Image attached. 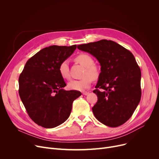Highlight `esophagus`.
<instances>
[{
	"label": "esophagus",
	"mask_w": 159,
	"mask_h": 159,
	"mask_svg": "<svg viewBox=\"0 0 159 159\" xmlns=\"http://www.w3.org/2000/svg\"><path fill=\"white\" fill-rule=\"evenodd\" d=\"M82 94L84 95H87L89 94V92H88V91H82Z\"/></svg>",
	"instance_id": "34e87169"
}]
</instances>
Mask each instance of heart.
<instances>
[{
  "instance_id": "obj_1",
  "label": "heart",
  "mask_w": 159,
  "mask_h": 159,
  "mask_svg": "<svg viewBox=\"0 0 159 159\" xmlns=\"http://www.w3.org/2000/svg\"><path fill=\"white\" fill-rule=\"evenodd\" d=\"M75 61L85 68L83 73V79L80 80H71L68 84V88L71 90L82 91L88 88L93 79H97L99 76V69L95 65L93 58L87 53H81L75 58ZM61 76L66 80L70 78L68 63L66 61H62L58 67Z\"/></svg>"
}]
</instances>
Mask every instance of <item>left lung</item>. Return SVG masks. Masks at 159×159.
Masks as SVG:
<instances>
[{
  "instance_id": "obj_1",
  "label": "left lung",
  "mask_w": 159,
  "mask_h": 159,
  "mask_svg": "<svg viewBox=\"0 0 159 159\" xmlns=\"http://www.w3.org/2000/svg\"><path fill=\"white\" fill-rule=\"evenodd\" d=\"M96 57L101 72L93 91L97 102L92 107L96 119L109 127L124 124L132 116L141 97V71L129 50L106 39L77 46Z\"/></svg>"
}]
</instances>
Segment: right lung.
Instances as JSON below:
<instances>
[{
  "label": "right lung",
  "instance_id": "right-lung-1",
  "mask_svg": "<svg viewBox=\"0 0 159 159\" xmlns=\"http://www.w3.org/2000/svg\"><path fill=\"white\" fill-rule=\"evenodd\" d=\"M77 46H51L40 50L26 62L19 79V93L31 120L45 128H53L70 115L79 91H66L58 71L60 64L73 54Z\"/></svg>",
  "mask_w": 159,
  "mask_h": 159
}]
</instances>
